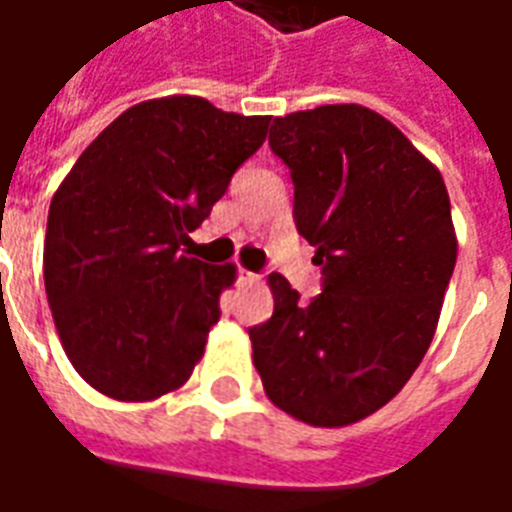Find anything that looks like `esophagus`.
Instances as JSON below:
<instances>
[{"instance_id": "34e87169", "label": "esophagus", "mask_w": 512, "mask_h": 512, "mask_svg": "<svg viewBox=\"0 0 512 512\" xmlns=\"http://www.w3.org/2000/svg\"><path fill=\"white\" fill-rule=\"evenodd\" d=\"M260 274H255V271H246V268H241V271H238V282H241V285H260Z\"/></svg>"}]
</instances>
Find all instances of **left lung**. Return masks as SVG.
Returning <instances> with one entry per match:
<instances>
[{"instance_id": "left-lung-1", "label": "left lung", "mask_w": 512, "mask_h": 512, "mask_svg": "<svg viewBox=\"0 0 512 512\" xmlns=\"http://www.w3.org/2000/svg\"><path fill=\"white\" fill-rule=\"evenodd\" d=\"M268 145L290 169L323 293L299 301L271 274L274 315L249 329L252 362L293 419L354 425L406 386L436 334L458 257L450 194L439 167L367 106L274 117Z\"/></svg>"}]
</instances>
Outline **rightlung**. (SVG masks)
Segmentation results:
<instances>
[{"instance_id":"add662e5","label":"right lung","mask_w":512,"mask_h":512,"mask_svg":"<svg viewBox=\"0 0 512 512\" xmlns=\"http://www.w3.org/2000/svg\"><path fill=\"white\" fill-rule=\"evenodd\" d=\"M268 123L200 95L142 101L95 136L54 191L43 244L51 318L101 395L145 403L189 381L235 266L180 246L266 142Z\"/></svg>"}]
</instances>
